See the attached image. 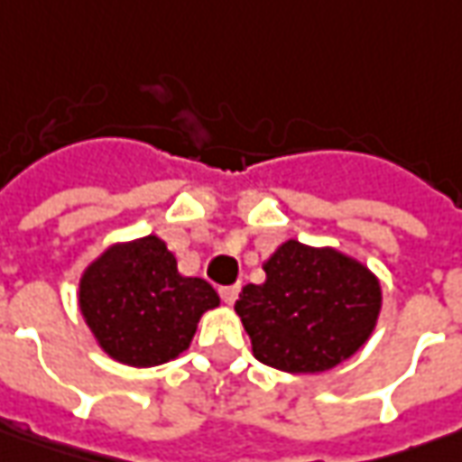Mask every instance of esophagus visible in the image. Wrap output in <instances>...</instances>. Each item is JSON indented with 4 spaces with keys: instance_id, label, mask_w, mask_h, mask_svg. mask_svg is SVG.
<instances>
[{
    "instance_id": "obj_1",
    "label": "esophagus",
    "mask_w": 462,
    "mask_h": 462,
    "mask_svg": "<svg viewBox=\"0 0 462 462\" xmlns=\"http://www.w3.org/2000/svg\"><path fill=\"white\" fill-rule=\"evenodd\" d=\"M237 294H240V286H237V283H232V286H222V289H219V296H222V301H225V304H235Z\"/></svg>"
}]
</instances>
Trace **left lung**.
<instances>
[{"mask_svg": "<svg viewBox=\"0 0 462 462\" xmlns=\"http://www.w3.org/2000/svg\"><path fill=\"white\" fill-rule=\"evenodd\" d=\"M265 281L235 301L253 356L286 374H325L353 358L378 325L381 281L337 247L281 243Z\"/></svg>", "mask_w": 462, "mask_h": 462, "instance_id": "obj_1", "label": "left lung"}]
</instances>
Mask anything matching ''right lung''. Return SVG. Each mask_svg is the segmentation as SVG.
<instances>
[{
  "label": "right lung",
  "mask_w": 462,
  "mask_h": 462,
  "mask_svg": "<svg viewBox=\"0 0 462 462\" xmlns=\"http://www.w3.org/2000/svg\"><path fill=\"white\" fill-rule=\"evenodd\" d=\"M215 307L219 296L212 283L181 276L158 235L106 245L79 279V310L94 342L133 368L179 358L201 314Z\"/></svg>",
  "instance_id": "1"
}]
</instances>
